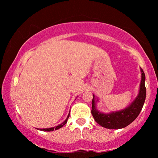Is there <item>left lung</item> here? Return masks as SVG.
<instances>
[{
	"label": "left lung",
	"instance_id": "obj_1",
	"mask_svg": "<svg viewBox=\"0 0 158 158\" xmlns=\"http://www.w3.org/2000/svg\"><path fill=\"white\" fill-rule=\"evenodd\" d=\"M140 71L142 75L139 93L135 100L124 109L111 111L110 113L99 111L96 109V103L98 101V99L95 98V96L93 94L94 98L92 100L91 114L95 121L101 127L111 129L124 128L134 122L139 115L146 98V88L144 85L145 75L142 68H140Z\"/></svg>",
	"mask_w": 158,
	"mask_h": 158
}]
</instances>
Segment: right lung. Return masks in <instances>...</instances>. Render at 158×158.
Instances as JSON below:
<instances>
[{
  "instance_id": "right-lung-1",
  "label": "right lung",
  "mask_w": 158,
  "mask_h": 158,
  "mask_svg": "<svg viewBox=\"0 0 158 158\" xmlns=\"http://www.w3.org/2000/svg\"><path fill=\"white\" fill-rule=\"evenodd\" d=\"M69 116H70V113H69L68 116V117H67L66 119L64 120V122L62 123V124H59V125H58V126H57V127H51V128H47V129H39V130H41V131H54V130H55H55H57V129H60V128H61V127H63L64 125L66 124L67 122H68V119Z\"/></svg>"
}]
</instances>
